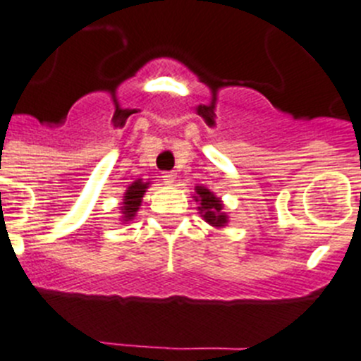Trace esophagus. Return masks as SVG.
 I'll return each mask as SVG.
<instances>
[{
    "label": "esophagus",
    "mask_w": 361,
    "mask_h": 361,
    "mask_svg": "<svg viewBox=\"0 0 361 361\" xmlns=\"http://www.w3.org/2000/svg\"><path fill=\"white\" fill-rule=\"evenodd\" d=\"M164 181L167 185H173L174 181H176V173H173V171H167V173H164Z\"/></svg>",
    "instance_id": "1"
}]
</instances>
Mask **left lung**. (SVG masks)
I'll list each match as a JSON object with an SVG mask.
<instances>
[{
	"mask_svg": "<svg viewBox=\"0 0 361 361\" xmlns=\"http://www.w3.org/2000/svg\"><path fill=\"white\" fill-rule=\"evenodd\" d=\"M196 194L194 200L200 201V214L208 224L215 228L226 226L228 215L222 212V201L217 196H214V192L208 190L207 187H196Z\"/></svg>",
	"mask_w": 361,
	"mask_h": 361,
	"instance_id": "8db88e82",
	"label": "left lung"
}]
</instances>
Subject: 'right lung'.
I'll list each match as a JSON object with an SVG mask.
<instances>
[{"label":"right lung","mask_w":361,"mask_h":361,"mask_svg":"<svg viewBox=\"0 0 361 361\" xmlns=\"http://www.w3.org/2000/svg\"><path fill=\"white\" fill-rule=\"evenodd\" d=\"M147 181L142 180H135L133 183L128 187V190L124 192V200H123V221H131L135 217V214L139 212L140 203H142V197H144V192L147 188Z\"/></svg>","instance_id":"add662e5"}]
</instances>
